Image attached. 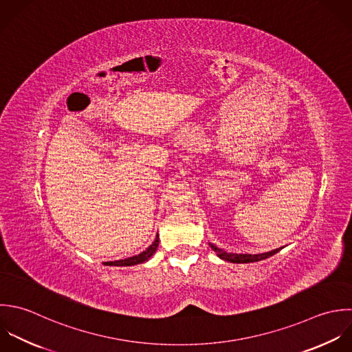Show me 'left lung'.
Masks as SVG:
<instances>
[{"label":"left lung","instance_id":"8db88e82","mask_svg":"<svg viewBox=\"0 0 352 352\" xmlns=\"http://www.w3.org/2000/svg\"><path fill=\"white\" fill-rule=\"evenodd\" d=\"M208 245L211 247V250L217 254L218 258L226 261V262H230V263H252V262H259V261H263V259H267L270 256H273L274 254L280 252L284 247L281 248H277V250H273V251H269V252H265V254H256V255H251V254H232V252H226L221 248H218L217 245H214L212 243H208Z\"/></svg>","mask_w":352,"mask_h":352}]
</instances>
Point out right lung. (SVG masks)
I'll use <instances>...</instances> for the list:
<instances>
[{
    "label": "right lung",
    "mask_w": 352,
    "mask_h": 352,
    "mask_svg": "<svg viewBox=\"0 0 352 352\" xmlns=\"http://www.w3.org/2000/svg\"><path fill=\"white\" fill-rule=\"evenodd\" d=\"M159 247V234L156 236L155 241L145 250L142 251L141 254L135 255V256H131V258H127V259H122V261H115V262H107L105 265L107 266H120V267H127V266H134V265H138V263H144L146 261H149L152 258V255L156 252Z\"/></svg>",
    "instance_id": "1"
}]
</instances>
